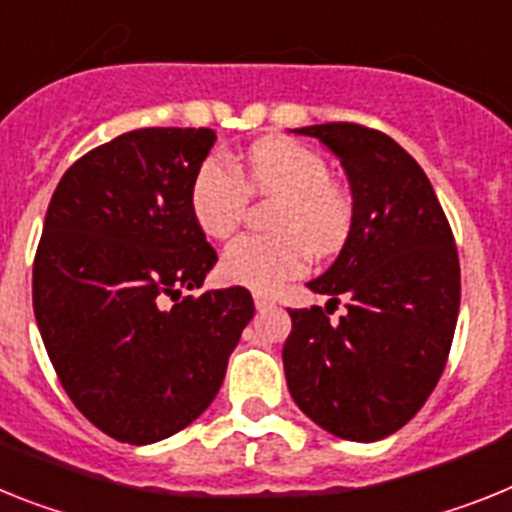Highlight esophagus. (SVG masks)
I'll return each instance as SVG.
<instances>
[{
    "label": "esophagus",
    "instance_id": "1",
    "mask_svg": "<svg viewBox=\"0 0 512 512\" xmlns=\"http://www.w3.org/2000/svg\"><path fill=\"white\" fill-rule=\"evenodd\" d=\"M253 303H256V308L259 310H264V308H272L274 298H269V295H264V292H253Z\"/></svg>",
    "mask_w": 512,
    "mask_h": 512
}]
</instances>
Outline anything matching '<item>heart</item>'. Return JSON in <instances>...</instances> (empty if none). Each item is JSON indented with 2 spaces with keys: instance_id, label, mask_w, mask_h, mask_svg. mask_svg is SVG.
Returning <instances> with one entry per match:
<instances>
[{
  "instance_id": "b5f03b06",
  "label": "heart",
  "mask_w": 512,
  "mask_h": 512,
  "mask_svg": "<svg viewBox=\"0 0 512 512\" xmlns=\"http://www.w3.org/2000/svg\"><path fill=\"white\" fill-rule=\"evenodd\" d=\"M253 194L279 196L272 235H240L225 248L222 277L251 290H274L298 277L308 253L339 251L352 230V202L321 155L290 139H266L235 160V170L209 157L191 181L189 204L196 225L212 238H227L243 220Z\"/></svg>"
}]
</instances>
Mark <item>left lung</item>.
<instances>
[{"mask_svg": "<svg viewBox=\"0 0 512 512\" xmlns=\"http://www.w3.org/2000/svg\"><path fill=\"white\" fill-rule=\"evenodd\" d=\"M339 160L352 186V230L329 272L308 282L347 299L329 322L318 305L290 310L287 388L318 427L373 443L404 427L438 386L461 305L456 240L430 178L404 147L360 124L295 129Z\"/></svg>", "mask_w": 512, "mask_h": 512, "instance_id": "obj_1", "label": "left lung"}]
</instances>
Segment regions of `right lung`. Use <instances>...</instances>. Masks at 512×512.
Here are the masks:
<instances>
[{
	"instance_id": "obj_1",
	"label": "right lung",
	"mask_w": 512,
	"mask_h": 512,
	"mask_svg": "<svg viewBox=\"0 0 512 512\" xmlns=\"http://www.w3.org/2000/svg\"><path fill=\"white\" fill-rule=\"evenodd\" d=\"M212 129L126 131L82 155L48 204L33 310L61 386L111 438H170L212 404L253 318L246 287L204 285L217 253L189 191Z\"/></svg>"
}]
</instances>
